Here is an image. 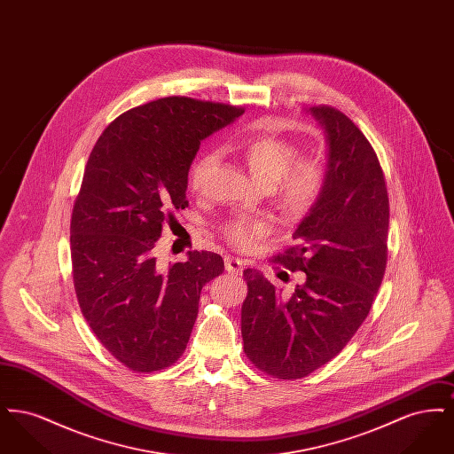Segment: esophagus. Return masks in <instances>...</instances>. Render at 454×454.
<instances>
[{
    "label": "esophagus",
    "instance_id": "1",
    "mask_svg": "<svg viewBox=\"0 0 454 454\" xmlns=\"http://www.w3.org/2000/svg\"><path fill=\"white\" fill-rule=\"evenodd\" d=\"M224 267H226V270L231 272V274H239V272L243 270V262L237 259V257H226V259H224Z\"/></svg>",
    "mask_w": 454,
    "mask_h": 454
}]
</instances>
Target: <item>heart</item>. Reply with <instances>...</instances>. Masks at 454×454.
Returning a JSON list of instances; mask_svg holds the SVG:
<instances>
[{
    "label": "heart",
    "instance_id": "1",
    "mask_svg": "<svg viewBox=\"0 0 454 454\" xmlns=\"http://www.w3.org/2000/svg\"><path fill=\"white\" fill-rule=\"evenodd\" d=\"M233 150L257 182L263 187H272L284 213L304 215L324 195L328 184L326 165L318 158L298 160L300 150L294 143L272 134H257L239 141ZM215 163V153H204L195 160L189 170L192 191L202 189ZM269 231V223L254 217H238L223 226L224 238L241 250H250Z\"/></svg>",
    "mask_w": 454,
    "mask_h": 454
}]
</instances>
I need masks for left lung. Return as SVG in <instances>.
<instances>
[{
	"mask_svg": "<svg viewBox=\"0 0 454 454\" xmlns=\"http://www.w3.org/2000/svg\"><path fill=\"white\" fill-rule=\"evenodd\" d=\"M309 114L326 134L328 184L293 235L298 245L274 257L304 272V282L284 294L259 270H243V348L279 380L304 378L347 346L366 320L388 259V191L376 153L340 110L322 106Z\"/></svg>",
	"mask_w": 454,
	"mask_h": 454,
	"instance_id": "obj_1",
	"label": "left lung"
}]
</instances>
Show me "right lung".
<instances>
[{
    "label": "right lung",
    "mask_w": 454,
    "mask_h": 454,
    "mask_svg": "<svg viewBox=\"0 0 454 454\" xmlns=\"http://www.w3.org/2000/svg\"><path fill=\"white\" fill-rule=\"evenodd\" d=\"M241 114L160 98L119 115L90 153L71 215L73 282L90 328L130 371L172 366L189 342L200 289L224 270L221 255L197 250L161 265L154 247L173 211L189 206L200 141Z\"/></svg>",
    "instance_id": "add662e5"
}]
</instances>
